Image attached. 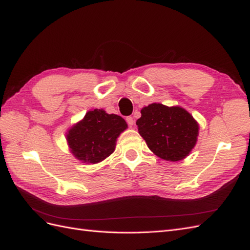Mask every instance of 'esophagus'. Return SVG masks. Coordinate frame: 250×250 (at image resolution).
Masks as SVG:
<instances>
[{
  "mask_svg": "<svg viewBox=\"0 0 250 250\" xmlns=\"http://www.w3.org/2000/svg\"><path fill=\"white\" fill-rule=\"evenodd\" d=\"M126 122H128V125H130V126H133L134 125V119H133V117H131V116H129V117H126Z\"/></svg>",
  "mask_w": 250,
  "mask_h": 250,
  "instance_id": "obj_1",
  "label": "esophagus"
}]
</instances>
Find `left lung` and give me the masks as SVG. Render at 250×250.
<instances>
[{
    "mask_svg": "<svg viewBox=\"0 0 250 250\" xmlns=\"http://www.w3.org/2000/svg\"><path fill=\"white\" fill-rule=\"evenodd\" d=\"M139 133L148 148L159 158L176 162L193 149L199 135V124L180 106L152 103L141 109Z\"/></svg>",
    "mask_w": 250,
    "mask_h": 250,
    "instance_id": "1",
    "label": "left lung"
}]
</instances>
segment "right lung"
<instances>
[{
	"instance_id": "obj_1",
	"label": "right lung",
	"mask_w": 250,
	"mask_h": 250,
	"mask_svg": "<svg viewBox=\"0 0 250 250\" xmlns=\"http://www.w3.org/2000/svg\"><path fill=\"white\" fill-rule=\"evenodd\" d=\"M126 128L122 117L107 114L104 109H91L67 130L66 142L77 160L95 164L114 152L117 137Z\"/></svg>"
}]
</instances>
